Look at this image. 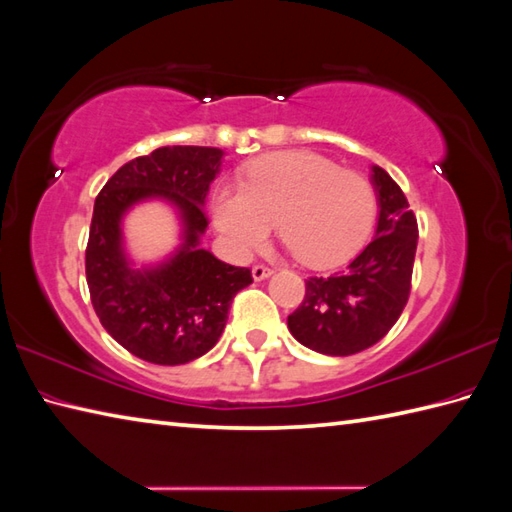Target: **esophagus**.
I'll list each match as a JSON object with an SVG mask.
<instances>
[{
	"label": "esophagus",
	"mask_w": 512,
	"mask_h": 512,
	"mask_svg": "<svg viewBox=\"0 0 512 512\" xmlns=\"http://www.w3.org/2000/svg\"><path fill=\"white\" fill-rule=\"evenodd\" d=\"M272 275V270L268 268V266H255L253 268V279L255 281H264V279H268Z\"/></svg>",
	"instance_id": "obj_1"
}]
</instances>
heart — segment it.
<instances>
[{"label": "heart", "mask_w": 512, "mask_h": 512, "mask_svg": "<svg viewBox=\"0 0 512 512\" xmlns=\"http://www.w3.org/2000/svg\"><path fill=\"white\" fill-rule=\"evenodd\" d=\"M375 207L364 174L340 170L314 152H277L255 161L242 187L216 189L211 216L240 255L257 251L277 220L281 240L303 264L329 268L364 244Z\"/></svg>", "instance_id": "obj_1"}]
</instances>
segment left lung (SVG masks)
I'll use <instances>...</instances> for the list:
<instances>
[{
    "label": "left lung",
    "mask_w": 512,
    "mask_h": 512,
    "mask_svg": "<svg viewBox=\"0 0 512 512\" xmlns=\"http://www.w3.org/2000/svg\"><path fill=\"white\" fill-rule=\"evenodd\" d=\"M379 216L375 237L338 275L310 277L288 316L290 334L325 355H353L382 340L410 296L419 227L401 187L373 165Z\"/></svg>",
    "instance_id": "left-lung-1"
}]
</instances>
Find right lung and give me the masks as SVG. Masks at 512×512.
I'll list each match as a JSON object with an SVG mask.
<instances>
[{
    "mask_svg": "<svg viewBox=\"0 0 512 512\" xmlns=\"http://www.w3.org/2000/svg\"><path fill=\"white\" fill-rule=\"evenodd\" d=\"M224 152L163 146L117 170L95 198L87 244V283L102 327L137 358L176 366L213 349L233 296L253 283L251 270L224 264L200 248L205 200ZM163 199L182 220V244L154 267L137 269L123 246L121 222L139 201Z\"/></svg>",
    "mask_w": 512,
    "mask_h": 512,
    "instance_id": "right-lung-1",
    "label": "right lung"
}]
</instances>
